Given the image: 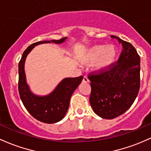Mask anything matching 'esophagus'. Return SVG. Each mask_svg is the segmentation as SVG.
<instances>
[{"label": "esophagus", "instance_id": "esophagus-1", "mask_svg": "<svg viewBox=\"0 0 151 151\" xmlns=\"http://www.w3.org/2000/svg\"><path fill=\"white\" fill-rule=\"evenodd\" d=\"M89 82L88 78L87 76H84L83 78V83H87Z\"/></svg>", "mask_w": 151, "mask_h": 151}]
</instances>
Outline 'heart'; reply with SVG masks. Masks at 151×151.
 <instances>
[{"instance_id": "obj_1", "label": "heart", "mask_w": 151, "mask_h": 151, "mask_svg": "<svg viewBox=\"0 0 151 151\" xmlns=\"http://www.w3.org/2000/svg\"><path fill=\"white\" fill-rule=\"evenodd\" d=\"M118 50L114 45H96L90 47L81 55L80 61L83 64L95 62L94 70L103 73L109 70L116 62Z\"/></svg>"}]
</instances>
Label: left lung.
Masks as SVG:
<instances>
[{"label": "left lung", "mask_w": 151, "mask_h": 151, "mask_svg": "<svg viewBox=\"0 0 151 151\" xmlns=\"http://www.w3.org/2000/svg\"><path fill=\"white\" fill-rule=\"evenodd\" d=\"M116 38L123 50L116 65L101 74H91L90 103L94 113L105 119H113L132 106L140 88V58L128 42Z\"/></svg>", "instance_id": "obj_1"}]
</instances>
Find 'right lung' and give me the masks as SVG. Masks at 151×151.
Returning <instances> with one entry per match:
<instances>
[{
  "mask_svg": "<svg viewBox=\"0 0 151 151\" xmlns=\"http://www.w3.org/2000/svg\"><path fill=\"white\" fill-rule=\"evenodd\" d=\"M66 40L67 37H65L60 40H43L33 43L23 52L18 64V91L22 102L33 118L43 123H55L61 121L65 117L68 109L71 96L78 87L83 77L65 78L50 93L39 96L32 92L27 83L25 63L28 54L36 45L50 43L61 44Z\"/></svg>",
  "mask_w": 151,
  "mask_h": 151,
  "instance_id": "right-lung-1",
  "label": "right lung"
}]
</instances>
